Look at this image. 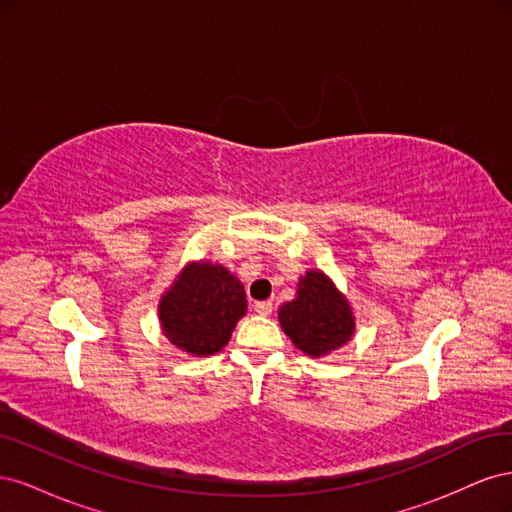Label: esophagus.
<instances>
[{
    "label": "esophagus",
    "instance_id": "obj_1",
    "mask_svg": "<svg viewBox=\"0 0 512 512\" xmlns=\"http://www.w3.org/2000/svg\"><path fill=\"white\" fill-rule=\"evenodd\" d=\"M254 312L258 316H269L273 312V303L271 301H258V303H254Z\"/></svg>",
    "mask_w": 512,
    "mask_h": 512
}]
</instances>
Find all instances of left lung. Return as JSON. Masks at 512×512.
<instances>
[{
    "mask_svg": "<svg viewBox=\"0 0 512 512\" xmlns=\"http://www.w3.org/2000/svg\"><path fill=\"white\" fill-rule=\"evenodd\" d=\"M290 342L307 356H324L350 342L354 316L348 299L322 271L301 275L297 297L277 312Z\"/></svg>",
    "mask_w": 512,
    "mask_h": 512,
    "instance_id": "left-lung-1",
    "label": "left lung"
}]
</instances>
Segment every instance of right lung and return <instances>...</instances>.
<instances>
[{
    "mask_svg": "<svg viewBox=\"0 0 512 512\" xmlns=\"http://www.w3.org/2000/svg\"><path fill=\"white\" fill-rule=\"evenodd\" d=\"M243 284L222 265L190 262L160 299L158 314L168 342L192 356L220 352L245 316Z\"/></svg>",
    "mask_w": 512,
    "mask_h": 512,
    "instance_id": "add662e5",
    "label": "right lung"
}]
</instances>
